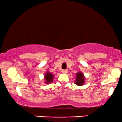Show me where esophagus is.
<instances>
[{
  "label": "esophagus",
  "instance_id": "obj_1",
  "mask_svg": "<svg viewBox=\"0 0 122 122\" xmlns=\"http://www.w3.org/2000/svg\"><path fill=\"white\" fill-rule=\"evenodd\" d=\"M62 73H65V74H66L67 73H68V71H67V70H65V69H64V70H62Z\"/></svg>",
  "mask_w": 122,
  "mask_h": 122
}]
</instances>
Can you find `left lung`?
<instances>
[{
	"instance_id": "left-lung-1",
	"label": "left lung",
	"mask_w": 122,
	"mask_h": 122,
	"mask_svg": "<svg viewBox=\"0 0 122 122\" xmlns=\"http://www.w3.org/2000/svg\"><path fill=\"white\" fill-rule=\"evenodd\" d=\"M75 84L76 85L81 86L84 85L85 83V76L81 72H79L76 73V76Z\"/></svg>"
}]
</instances>
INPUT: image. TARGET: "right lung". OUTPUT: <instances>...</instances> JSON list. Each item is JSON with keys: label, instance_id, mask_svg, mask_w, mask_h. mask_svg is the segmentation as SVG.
<instances>
[{"label": "right lung", "instance_id": "add662e5", "mask_svg": "<svg viewBox=\"0 0 122 122\" xmlns=\"http://www.w3.org/2000/svg\"><path fill=\"white\" fill-rule=\"evenodd\" d=\"M45 83L46 84H50V82H52L54 79V75L52 73L47 71L46 73L45 74Z\"/></svg>", "mask_w": 122, "mask_h": 122}]
</instances>
